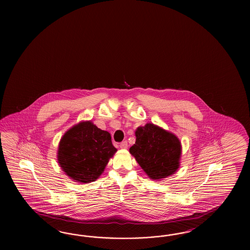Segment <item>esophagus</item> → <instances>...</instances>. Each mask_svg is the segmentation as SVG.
I'll list each match as a JSON object with an SVG mask.
<instances>
[{
  "mask_svg": "<svg viewBox=\"0 0 250 250\" xmlns=\"http://www.w3.org/2000/svg\"><path fill=\"white\" fill-rule=\"evenodd\" d=\"M120 147H121L122 149H126L128 147L127 141H123L122 143H120Z\"/></svg>",
  "mask_w": 250,
  "mask_h": 250,
  "instance_id": "esophagus-1",
  "label": "esophagus"
}]
</instances>
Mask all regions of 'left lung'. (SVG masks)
<instances>
[{
  "instance_id": "obj_1",
  "label": "left lung",
  "mask_w": 250,
  "mask_h": 250,
  "mask_svg": "<svg viewBox=\"0 0 250 250\" xmlns=\"http://www.w3.org/2000/svg\"><path fill=\"white\" fill-rule=\"evenodd\" d=\"M136 136L129 152L151 180L174 174L182 155V144L174 134L148 123L136 129Z\"/></svg>"
}]
</instances>
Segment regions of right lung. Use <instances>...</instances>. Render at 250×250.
<instances>
[{
  "label": "right lung",
  "mask_w": 250,
  "mask_h": 250,
  "mask_svg": "<svg viewBox=\"0 0 250 250\" xmlns=\"http://www.w3.org/2000/svg\"><path fill=\"white\" fill-rule=\"evenodd\" d=\"M116 151L110 133L91 121L81 122L61 137L58 161L71 180L89 183L102 175Z\"/></svg>",
  "instance_id": "1"
}]
</instances>
